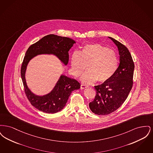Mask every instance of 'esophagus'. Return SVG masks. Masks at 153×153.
I'll return each mask as SVG.
<instances>
[{"instance_id":"obj_1","label":"esophagus","mask_w":153,"mask_h":153,"mask_svg":"<svg viewBox=\"0 0 153 153\" xmlns=\"http://www.w3.org/2000/svg\"><path fill=\"white\" fill-rule=\"evenodd\" d=\"M87 87V86H86V85H84V84H81V89H85V88H86Z\"/></svg>"}]
</instances>
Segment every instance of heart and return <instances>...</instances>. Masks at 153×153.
Segmentation results:
<instances>
[{"label": "heart", "mask_w": 153, "mask_h": 153, "mask_svg": "<svg viewBox=\"0 0 153 153\" xmlns=\"http://www.w3.org/2000/svg\"><path fill=\"white\" fill-rule=\"evenodd\" d=\"M119 59L117 53L100 44H89L81 51L74 52L71 57L73 75L79 76L86 68L81 80L85 84H91L96 80L104 82L109 80L117 71Z\"/></svg>", "instance_id": "heart-1"}]
</instances>
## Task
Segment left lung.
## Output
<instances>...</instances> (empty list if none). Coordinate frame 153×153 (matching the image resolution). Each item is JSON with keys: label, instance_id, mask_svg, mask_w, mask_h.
<instances>
[{"label": "left lung", "instance_id": "8db88e82", "mask_svg": "<svg viewBox=\"0 0 153 153\" xmlns=\"http://www.w3.org/2000/svg\"><path fill=\"white\" fill-rule=\"evenodd\" d=\"M108 38L117 47L120 63L111 79L95 86L96 95L89 106L92 112L98 115H108L118 109L126 100L133 84L134 64L130 51L114 38Z\"/></svg>", "mask_w": 153, "mask_h": 153}]
</instances>
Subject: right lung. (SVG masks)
Listing matches in <instances>:
<instances>
[{"label":"right lung","mask_w":153,"mask_h":153,"mask_svg":"<svg viewBox=\"0 0 153 153\" xmlns=\"http://www.w3.org/2000/svg\"><path fill=\"white\" fill-rule=\"evenodd\" d=\"M76 44L68 37L49 34L31 45L26 52L21 67V77L25 92L30 102L36 109L48 114L57 113L63 109L72 92L80 89V84L75 79L61 74L51 91L46 95H37L28 87L25 74L30 61L38 55L53 54L64 65L69 61L68 51Z\"/></svg>","instance_id":"1"}]
</instances>
